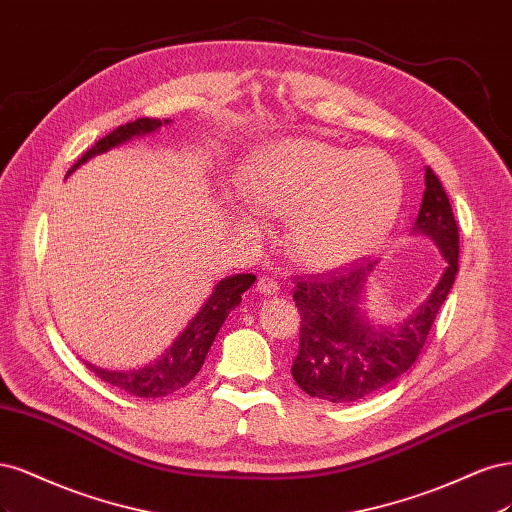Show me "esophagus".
Instances as JSON below:
<instances>
[{
	"instance_id": "obj_1",
	"label": "esophagus",
	"mask_w": 512,
	"mask_h": 512,
	"mask_svg": "<svg viewBox=\"0 0 512 512\" xmlns=\"http://www.w3.org/2000/svg\"><path fill=\"white\" fill-rule=\"evenodd\" d=\"M257 291L261 293V295H276L278 291H280V287H278V283L274 278H270V276H261L259 280H257Z\"/></svg>"
}]
</instances>
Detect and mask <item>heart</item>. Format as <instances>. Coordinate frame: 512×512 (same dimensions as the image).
Instances as JSON below:
<instances>
[{
  "instance_id": "obj_1",
  "label": "heart",
  "mask_w": 512,
  "mask_h": 512,
  "mask_svg": "<svg viewBox=\"0 0 512 512\" xmlns=\"http://www.w3.org/2000/svg\"><path fill=\"white\" fill-rule=\"evenodd\" d=\"M244 189L255 210L272 217L291 214L285 242L295 261L327 270L366 255L385 238L402 206L404 180L385 153H353L300 138L263 155Z\"/></svg>"
}]
</instances>
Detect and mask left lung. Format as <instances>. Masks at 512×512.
Masks as SVG:
<instances>
[{
  "label": "left lung",
  "instance_id": "8db88e82",
  "mask_svg": "<svg viewBox=\"0 0 512 512\" xmlns=\"http://www.w3.org/2000/svg\"><path fill=\"white\" fill-rule=\"evenodd\" d=\"M412 232L438 246L447 268L427 300L393 327L372 325L359 310L366 280L378 266L376 259L298 276L293 300L302 323L291 374L310 398L357 402L393 383L417 361L459 270L457 221L432 168H425V193Z\"/></svg>",
  "mask_w": 512,
  "mask_h": 512
}]
</instances>
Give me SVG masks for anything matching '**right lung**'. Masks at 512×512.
Returning a JSON list of instances; mask_svg holds the SVG:
<instances>
[{"label":"right lung","instance_id":"obj_1","mask_svg":"<svg viewBox=\"0 0 512 512\" xmlns=\"http://www.w3.org/2000/svg\"><path fill=\"white\" fill-rule=\"evenodd\" d=\"M170 123V119H136L117 127L100 142H95L89 151L74 163L68 176L91 157L102 155L110 151V148L121 146L136 136L153 134L161 125ZM253 283L255 274H234L219 280V283L214 285L210 298L200 308V312H197L189 321V325L180 332V336L168 346L166 353H161L148 366L136 370H104L87 364V368L95 372L97 378H102L104 383L119 387L129 395H136V398H163V395H170L178 389H183L204 366V359L214 338H217L221 325L225 323L229 312L240 304L242 293L246 289H251Z\"/></svg>","mask_w":512,"mask_h":512}]
</instances>
